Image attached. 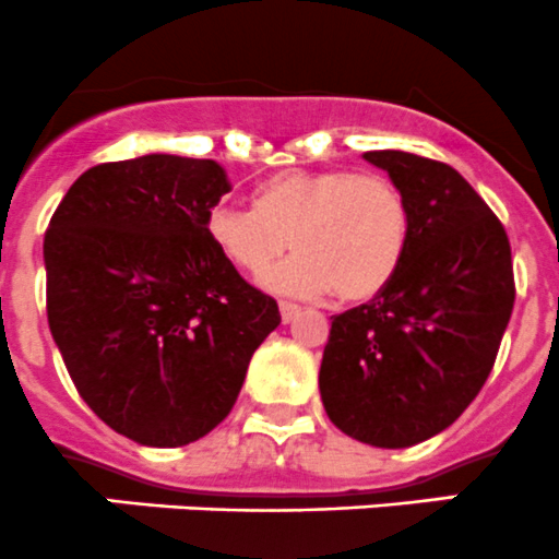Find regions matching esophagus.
Returning <instances> with one entry per match:
<instances>
[{"label": "esophagus", "instance_id": "34e87169", "mask_svg": "<svg viewBox=\"0 0 559 559\" xmlns=\"http://www.w3.org/2000/svg\"><path fill=\"white\" fill-rule=\"evenodd\" d=\"M301 312V307L298 304H290V301H280V314H282V323H290V320H296V314Z\"/></svg>", "mask_w": 559, "mask_h": 559}]
</instances>
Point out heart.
Wrapping results in <instances>:
<instances>
[{"label":"heart","instance_id":"1","mask_svg":"<svg viewBox=\"0 0 559 559\" xmlns=\"http://www.w3.org/2000/svg\"><path fill=\"white\" fill-rule=\"evenodd\" d=\"M214 250L247 277H263L287 245L298 250L266 285L287 296L369 301L394 282L411 247V206L378 174L280 170L258 181L252 209L206 214Z\"/></svg>","mask_w":559,"mask_h":559}]
</instances>
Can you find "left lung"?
I'll use <instances>...</instances> for the list:
<instances>
[{
  "mask_svg": "<svg viewBox=\"0 0 559 559\" xmlns=\"http://www.w3.org/2000/svg\"><path fill=\"white\" fill-rule=\"evenodd\" d=\"M411 206V247L394 282L331 318L320 400L331 424L378 449L443 432L478 396L511 320L506 228L451 165L367 152Z\"/></svg>",
  "mask_w": 559,
  "mask_h": 559,
  "instance_id": "1",
  "label": "left lung"
}]
</instances>
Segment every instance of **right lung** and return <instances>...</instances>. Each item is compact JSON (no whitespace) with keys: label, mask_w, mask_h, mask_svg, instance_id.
Instances as JSON below:
<instances>
[{"label":"right lung","mask_w":559,"mask_h":559,"mask_svg":"<svg viewBox=\"0 0 559 559\" xmlns=\"http://www.w3.org/2000/svg\"><path fill=\"white\" fill-rule=\"evenodd\" d=\"M230 192L214 159L146 154L81 174L43 241L48 325L75 389L114 432L176 449L236 405L277 301L206 236Z\"/></svg>","instance_id":"obj_1"}]
</instances>
